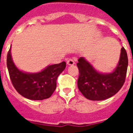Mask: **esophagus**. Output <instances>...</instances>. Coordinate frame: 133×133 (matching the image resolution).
<instances>
[{"instance_id":"obj_1","label":"esophagus","mask_w":133,"mask_h":133,"mask_svg":"<svg viewBox=\"0 0 133 133\" xmlns=\"http://www.w3.org/2000/svg\"><path fill=\"white\" fill-rule=\"evenodd\" d=\"M66 63H67L68 65H73V64H75V61H74V60L72 59V58H69V59L67 60V61H66Z\"/></svg>"}]
</instances>
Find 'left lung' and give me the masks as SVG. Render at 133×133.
<instances>
[{
  "label": "left lung",
  "instance_id": "1",
  "mask_svg": "<svg viewBox=\"0 0 133 133\" xmlns=\"http://www.w3.org/2000/svg\"><path fill=\"white\" fill-rule=\"evenodd\" d=\"M77 65L79 70L77 84L81 93L87 99L103 101L117 93L124 84L128 56L124 48L122 47L117 66L110 73L97 71L84 57L78 58Z\"/></svg>",
  "mask_w": 133,
  "mask_h": 133
}]
</instances>
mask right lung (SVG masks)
Instances as JSON below:
<instances>
[{
    "label": "right lung",
    "mask_w": 133,
    "mask_h": 133,
    "mask_svg": "<svg viewBox=\"0 0 133 133\" xmlns=\"http://www.w3.org/2000/svg\"><path fill=\"white\" fill-rule=\"evenodd\" d=\"M10 49L11 46L7 55L6 64L10 80L16 91L30 100L41 101L49 98L56 89L58 75L65 69V62L49 65L36 73L24 72L15 66Z\"/></svg>",
    "instance_id": "add662e5"
}]
</instances>
